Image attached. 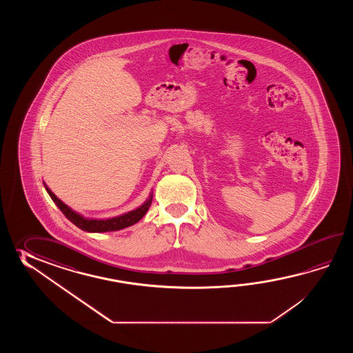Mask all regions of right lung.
<instances>
[{
    "label": "right lung",
    "instance_id": "obj_1",
    "mask_svg": "<svg viewBox=\"0 0 353 353\" xmlns=\"http://www.w3.org/2000/svg\"><path fill=\"white\" fill-rule=\"evenodd\" d=\"M46 192L50 195V198L53 199V202L58 205L63 214L78 228H81L83 231L87 232H110V231H119L122 228H126L130 225H135L136 222H139L141 218L146 214V212L149 210V207L152 202V194L150 198L143 203L141 207H139L137 210H131L126 214H122L120 217L110 218V219H88L84 218L75 213L74 210H70L65 203L61 202L59 198H57V195L46 187Z\"/></svg>",
    "mask_w": 353,
    "mask_h": 353
}]
</instances>
